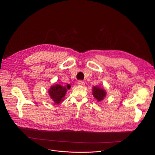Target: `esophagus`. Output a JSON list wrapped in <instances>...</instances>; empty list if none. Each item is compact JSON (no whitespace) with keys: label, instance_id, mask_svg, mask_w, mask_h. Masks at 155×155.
<instances>
[{"label":"esophagus","instance_id":"34e87169","mask_svg":"<svg viewBox=\"0 0 155 155\" xmlns=\"http://www.w3.org/2000/svg\"><path fill=\"white\" fill-rule=\"evenodd\" d=\"M84 84H85L84 82L83 81H82V80H80V81H78V84H79L80 86H84Z\"/></svg>","mask_w":155,"mask_h":155}]
</instances>
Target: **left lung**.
Instances as JSON below:
<instances>
[{
    "instance_id": "obj_1",
    "label": "left lung",
    "mask_w": 155,
    "mask_h": 155,
    "mask_svg": "<svg viewBox=\"0 0 155 155\" xmlns=\"http://www.w3.org/2000/svg\"><path fill=\"white\" fill-rule=\"evenodd\" d=\"M92 92L93 96L96 98L97 102H101L104 99V97L107 95L106 91L102 87L98 86H93L92 88Z\"/></svg>"
}]
</instances>
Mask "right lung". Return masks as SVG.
Masks as SVG:
<instances>
[{"instance_id": "obj_1", "label": "right lung", "mask_w": 155, "mask_h": 155, "mask_svg": "<svg viewBox=\"0 0 155 155\" xmlns=\"http://www.w3.org/2000/svg\"><path fill=\"white\" fill-rule=\"evenodd\" d=\"M71 88V85L68 84L66 86H62L59 84L52 85L48 90V94L50 98L56 104H59L64 101L68 90Z\"/></svg>"}]
</instances>
